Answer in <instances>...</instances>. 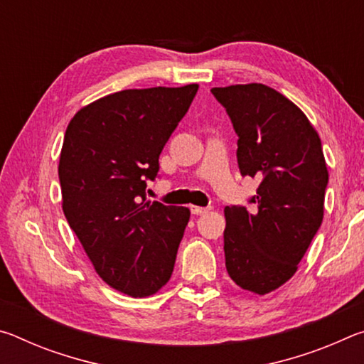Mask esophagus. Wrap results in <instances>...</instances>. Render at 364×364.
Returning a JSON list of instances; mask_svg holds the SVG:
<instances>
[{
    "label": "esophagus",
    "mask_w": 364,
    "mask_h": 364,
    "mask_svg": "<svg viewBox=\"0 0 364 364\" xmlns=\"http://www.w3.org/2000/svg\"><path fill=\"white\" fill-rule=\"evenodd\" d=\"M210 210V207H197V205H191V212L193 215H204Z\"/></svg>",
    "instance_id": "34e87169"
}]
</instances>
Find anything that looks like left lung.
Returning a JSON list of instances; mask_svg holds the SVG:
<instances>
[{"label":"left lung","mask_w":364,"mask_h":364,"mask_svg":"<svg viewBox=\"0 0 364 364\" xmlns=\"http://www.w3.org/2000/svg\"><path fill=\"white\" fill-rule=\"evenodd\" d=\"M237 134L242 176L262 183L250 204L225 208V260L239 287L264 295L284 284L323 221L328 167L306 115L262 83L212 88Z\"/></svg>","instance_id":"1"}]
</instances>
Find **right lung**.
I'll return each instance as SVG.
<instances>
[{
	"instance_id": "1",
	"label": "right lung",
	"mask_w": 364,
	"mask_h": 364,
	"mask_svg": "<svg viewBox=\"0 0 364 364\" xmlns=\"http://www.w3.org/2000/svg\"><path fill=\"white\" fill-rule=\"evenodd\" d=\"M199 85L123 90L73 115L59 159L63 210L96 273L147 297L173 273L189 208L146 199V180Z\"/></svg>"
}]
</instances>
